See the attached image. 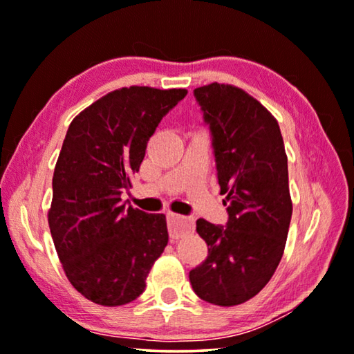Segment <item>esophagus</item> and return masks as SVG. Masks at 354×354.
I'll list each match as a JSON object with an SVG mask.
<instances>
[{"mask_svg":"<svg viewBox=\"0 0 354 354\" xmlns=\"http://www.w3.org/2000/svg\"><path fill=\"white\" fill-rule=\"evenodd\" d=\"M168 221V232H170L171 239H179L184 234H189L194 229V219L186 218V216H179L175 213H167Z\"/></svg>","mask_w":354,"mask_h":354,"instance_id":"obj_1","label":"esophagus"}]
</instances>
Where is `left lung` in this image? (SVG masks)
Here are the masks:
<instances>
[{
  "label": "left lung",
  "mask_w": 354,
  "mask_h": 354,
  "mask_svg": "<svg viewBox=\"0 0 354 354\" xmlns=\"http://www.w3.org/2000/svg\"><path fill=\"white\" fill-rule=\"evenodd\" d=\"M194 97L229 218L225 225L197 221L208 256L189 279L205 302L232 307L254 297L281 261L292 216L288 157L277 119L241 88L213 82Z\"/></svg>",
  "instance_id": "8db88e82"
}]
</instances>
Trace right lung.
<instances>
[{
	"mask_svg": "<svg viewBox=\"0 0 354 354\" xmlns=\"http://www.w3.org/2000/svg\"><path fill=\"white\" fill-rule=\"evenodd\" d=\"M186 93L124 87L84 109L66 131L52 178L49 227L68 279L95 304L115 307L140 297L168 243L165 214L136 209L120 195L157 125Z\"/></svg>",
	"mask_w": 354,
	"mask_h": 354,
	"instance_id": "obj_1",
	"label": "right lung"
}]
</instances>
